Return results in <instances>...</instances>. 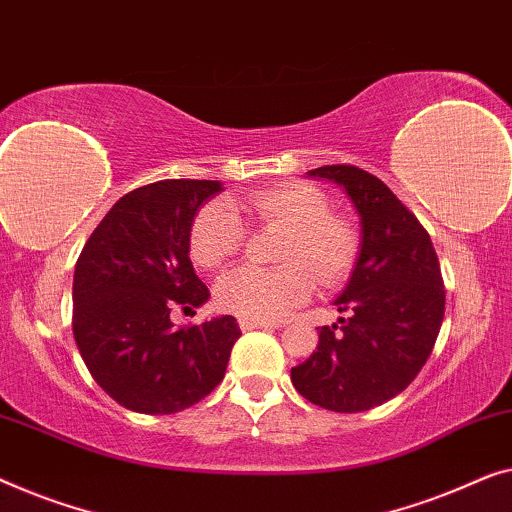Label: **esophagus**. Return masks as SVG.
Here are the masks:
<instances>
[{
  "label": "esophagus",
  "mask_w": 512,
  "mask_h": 512,
  "mask_svg": "<svg viewBox=\"0 0 512 512\" xmlns=\"http://www.w3.org/2000/svg\"><path fill=\"white\" fill-rule=\"evenodd\" d=\"M239 327L243 331H250V329H269V327H276L273 322L269 320H257V318H239Z\"/></svg>",
  "instance_id": "1"
}]
</instances>
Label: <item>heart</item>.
<instances>
[{
    "label": "heart",
    "instance_id": "b5f03b06",
    "mask_svg": "<svg viewBox=\"0 0 512 512\" xmlns=\"http://www.w3.org/2000/svg\"><path fill=\"white\" fill-rule=\"evenodd\" d=\"M236 211L253 220L285 229L280 262L283 266H239L215 285L220 308L241 318L280 320L304 304L315 285L334 283L350 269L357 253V236L348 222L329 213V201L311 183H280L232 201ZM227 204L213 201L192 222L190 253L206 269H218L239 255L246 239L239 215Z\"/></svg>",
    "mask_w": 512,
    "mask_h": 512
}]
</instances>
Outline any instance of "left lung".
Returning a JSON list of instances; mask_svg holds the SVG:
<instances>
[{
	"instance_id": "left-lung-1",
	"label": "left lung",
	"mask_w": 512,
	"mask_h": 512,
	"mask_svg": "<svg viewBox=\"0 0 512 512\" xmlns=\"http://www.w3.org/2000/svg\"><path fill=\"white\" fill-rule=\"evenodd\" d=\"M308 176L343 187L362 239L334 301L343 318L318 327V350L294 366L292 385L315 406L362 413L406 390L434 350L445 313L441 264L427 229L380 178L352 164Z\"/></svg>"
}]
</instances>
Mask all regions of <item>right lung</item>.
<instances>
[{"label": "right lung", "mask_w": 512, "mask_h": 512, "mask_svg": "<svg viewBox=\"0 0 512 512\" xmlns=\"http://www.w3.org/2000/svg\"><path fill=\"white\" fill-rule=\"evenodd\" d=\"M220 181L171 178L127 192L83 246L74 338L95 383L134 413L171 415L225 378L241 329L232 315L176 329L169 313L211 292L190 262V232Z\"/></svg>", "instance_id": "1"}]
</instances>
